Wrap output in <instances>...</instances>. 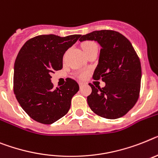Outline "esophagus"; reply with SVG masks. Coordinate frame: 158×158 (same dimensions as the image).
<instances>
[{
	"label": "esophagus",
	"instance_id": "34e87169",
	"mask_svg": "<svg viewBox=\"0 0 158 158\" xmlns=\"http://www.w3.org/2000/svg\"><path fill=\"white\" fill-rule=\"evenodd\" d=\"M79 87L81 88V87H83V85H84V83H82V82H79Z\"/></svg>",
	"mask_w": 158,
	"mask_h": 158
}]
</instances>
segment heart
Wrapping results in <instances>:
<instances>
[{
  "instance_id": "1",
  "label": "heart",
  "mask_w": 158,
  "mask_h": 158,
  "mask_svg": "<svg viewBox=\"0 0 158 158\" xmlns=\"http://www.w3.org/2000/svg\"><path fill=\"white\" fill-rule=\"evenodd\" d=\"M95 46H97V45L95 44L94 42H91V41H86V42H83V45H82V48H83V51H84V53L86 54L87 51H89L91 49H92L93 47H95ZM88 74H89V72L87 71H81L77 74V77L79 78V79H84L87 78Z\"/></svg>"
}]
</instances>
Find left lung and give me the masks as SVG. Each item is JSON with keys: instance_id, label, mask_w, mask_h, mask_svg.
<instances>
[{"instance_id": "left-lung-1", "label": "left lung", "mask_w": 158, "mask_h": 158, "mask_svg": "<svg viewBox=\"0 0 158 158\" xmlns=\"http://www.w3.org/2000/svg\"><path fill=\"white\" fill-rule=\"evenodd\" d=\"M94 40L101 46L93 78L104 87L89 83L92 91L87 103L92 112L106 119H117L133 108L139 98L141 80L140 59L128 38L119 32L96 30L79 39Z\"/></svg>"}]
</instances>
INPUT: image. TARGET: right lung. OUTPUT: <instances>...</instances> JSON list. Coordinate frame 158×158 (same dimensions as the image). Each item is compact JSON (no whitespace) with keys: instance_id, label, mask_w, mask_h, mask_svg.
Here are the masks:
<instances>
[{"instance_id":"1","label":"right lung","mask_w":158,"mask_h":158,"mask_svg":"<svg viewBox=\"0 0 158 158\" xmlns=\"http://www.w3.org/2000/svg\"><path fill=\"white\" fill-rule=\"evenodd\" d=\"M80 36L38 35L29 39L18 52L14 64V92L21 107L35 121L52 124L71 108L79 84L67 78L64 85L54 88L50 73L63 68V54Z\"/></svg>"}]
</instances>
